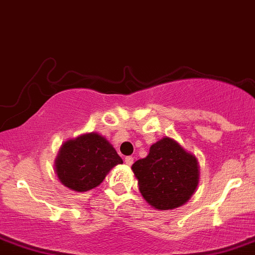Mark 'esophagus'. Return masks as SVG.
Instances as JSON below:
<instances>
[{
    "instance_id": "obj_1",
    "label": "esophagus",
    "mask_w": 255,
    "mask_h": 255,
    "mask_svg": "<svg viewBox=\"0 0 255 255\" xmlns=\"http://www.w3.org/2000/svg\"><path fill=\"white\" fill-rule=\"evenodd\" d=\"M133 161H134V158H133L132 156H127V157H126V158H125L126 165H128V166H132Z\"/></svg>"
}]
</instances>
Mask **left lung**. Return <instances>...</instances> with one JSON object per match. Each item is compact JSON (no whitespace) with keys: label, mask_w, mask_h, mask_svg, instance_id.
<instances>
[{"label":"left lung","mask_w":255,"mask_h":255,"mask_svg":"<svg viewBox=\"0 0 255 255\" xmlns=\"http://www.w3.org/2000/svg\"><path fill=\"white\" fill-rule=\"evenodd\" d=\"M132 171L147 203L158 210H171L189 201L199 184V162L175 139H160L146 158L135 161Z\"/></svg>","instance_id":"obj_1"}]
</instances>
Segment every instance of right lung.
Instances as JSON below:
<instances>
[{
	"label": "right lung",
	"mask_w": 255,
	"mask_h": 255,
	"mask_svg": "<svg viewBox=\"0 0 255 255\" xmlns=\"http://www.w3.org/2000/svg\"><path fill=\"white\" fill-rule=\"evenodd\" d=\"M123 163L116 149L98 133H85L63 143L55 160L64 186L84 192L101 185L114 166Z\"/></svg>",
	"instance_id": "1"
}]
</instances>
